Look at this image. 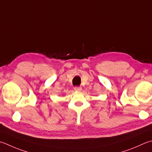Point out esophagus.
<instances>
[{
  "mask_svg": "<svg viewBox=\"0 0 152 152\" xmlns=\"http://www.w3.org/2000/svg\"><path fill=\"white\" fill-rule=\"evenodd\" d=\"M82 87H75L74 88V90L76 91H80L82 90Z\"/></svg>",
  "mask_w": 152,
  "mask_h": 152,
  "instance_id": "esophagus-1",
  "label": "esophagus"
}]
</instances>
